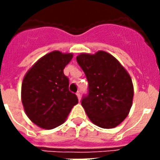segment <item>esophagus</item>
I'll list each match as a JSON object with an SVG mask.
<instances>
[{"label": "esophagus", "instance_id": "34e87169", "mask_svg": "<svg viewBox=\"0 0 160 160\" xmlns=\"http://www.w3.org/2000/svg\"><path fill=\"white\" fill-rule=\"evenodd\" d=\"M76 95H77L78 100H79V101H80V100H81V95H80V92H77V93H76Z\"/></svg>", "mask_w": 160, "mask_h": 160}]
</instances>
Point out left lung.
<instances>
[{
	"label": "left lung",
	"instance_id": "obj_1",
	"mask_svg": "<svg viewBox=\"0 0 160 160\" xmlns=\"http://www.w3.org/2000/svg\"><path fill=\"white\" fill-rule=\"evenodd\" d=\"M89 83V94L81 100L90 121L112 129L128 116L134 86L130 75L119 60L108 52L81 53L76 57Z\"/></svg>",
	"mask_w": 160,
	"mask_h": 160
}]
</instances>
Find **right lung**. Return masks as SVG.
<instances>
[{
  "label": "right lung",
  "instance_id": "obj_1",
  "mask_svg": "<svg viewBox=\"0 0 160 160\" xmlns=\"http://www.w3.org/2000/svg\"><path fill=\"white\" fill-rule=\"evenodd\" d=\"M72 58V53L54 51L39 59L24 76L22 105L27 117L40 128L51 129L63 124L78 104L64 75Z\"/></svg>",
  "mask_w": 160,
  "mask_h": 160
}]
</instances>
